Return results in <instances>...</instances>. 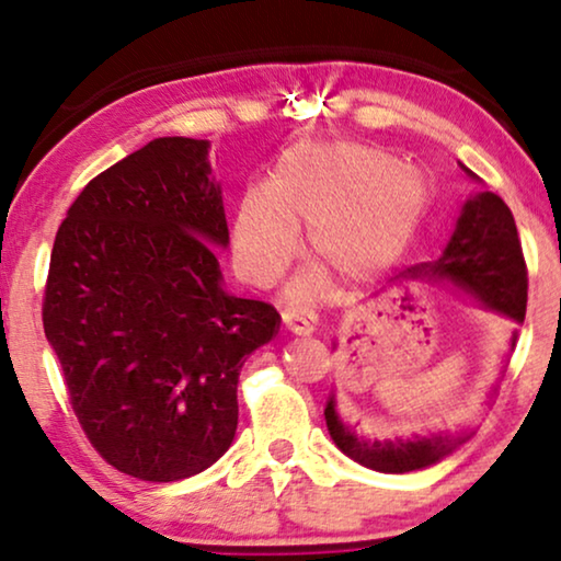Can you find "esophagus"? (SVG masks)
<instances>
[{"instance_id":"obj_1","label":"esophagus","mask_w":561,"mask_h":561,"mask_svg":"<svg viewBox=\"0 0 561 561\" xmlns=\"http://www.w3.org/2000/svg\"><path fill=\"white\" fill-rule=\"evenodd\" d=\"M280 319H283V327L288 329V332L294 334H311L313 332V317L309 313L301 311V309H283L280 311Z\"/></svg>"}]
</instances>
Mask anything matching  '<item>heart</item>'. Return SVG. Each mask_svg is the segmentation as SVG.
<instances>
[{
  "label": "heart",
  "mask_w": 561,
  "mask_h": 561,
  "mask_svg": "<svg viewBox=\"0 0 561 561\" xmlns=\"http://www.w3.org/2000/svg\"><path fill=\"white\" fill-rule=\"evenodd\" d=\"M428 204L424 179L401 158L365 145L304 142L278 160L267 188L244 191L232 221V263L252 286H271L306 227V257L344 283L380 273L416 232ZM321 286L313 271L296 286Z\"/></svg>",
  "instance_id": "b5f03b06"
}]
</instances>
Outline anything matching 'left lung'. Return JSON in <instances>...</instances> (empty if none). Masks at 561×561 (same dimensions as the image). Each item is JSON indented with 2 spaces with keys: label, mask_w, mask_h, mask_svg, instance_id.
<instances>
[{
  "label": "left lung",
  "mask_w": 561,
  "mask_h": 561,
  "mask_svg": "<svg viewBox=\"0 0 561 561\" xmlns=\"http://www.w3.org/2000/svg\"><path fill=\"white\" fill-rule=\"evenodd\" d=\"M467 171V168H465ZM470 173V171H467ZM472 175V173H470ZM403 278H447L455 286L465 288L488 309L501 311L513 321H524L528 298V271L524 250H520L516 219L501 196L493 191H480L478 196L465 204L457 219V229L451 234L442 257L434 263H424L403 273ZM516 344V340H513ZM327 428L336 447L355 462L378 472H413L436 465L451 455L459 444L467 442L462 434H434L416 436V439L396 442H367L357 439L350 426L336 416L334 398H329Z\"/></svg>",
  "instance_id": "8db88e82"
}]
</instances>
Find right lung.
Here are the masks:
<instances>
[{
    "label": "right lung",
    "instance_id": "obj_1",
    "mask_svg": "<svg viewBox=\"0 0 561 561\" xmlns=\"http://www.w3.org/2000/svg\"><path fill=\"white\" fill-rule=\"evenodd\" d=\"M209 142L158 137L87 183L58 227L43 329L68 401L119 472L175 482L206 470L237 428L244 357L278 311L221 288L227 248Z\"/></svg>",
    "mask_w": 561,
    "mask_h": 561
}]
</instances>
